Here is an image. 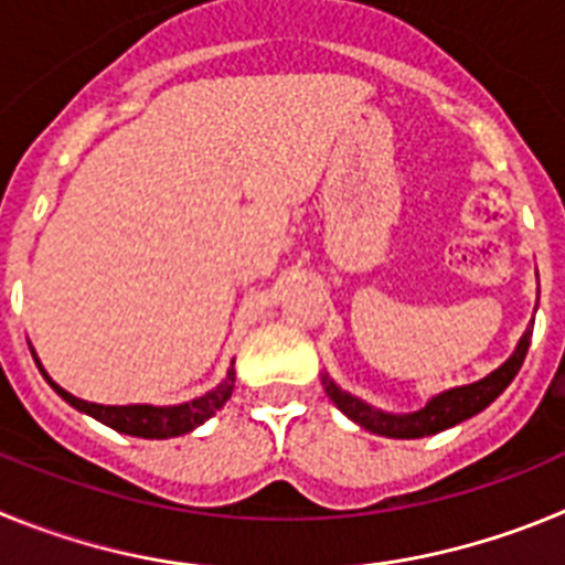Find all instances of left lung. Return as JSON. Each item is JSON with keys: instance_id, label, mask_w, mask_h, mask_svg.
Here are the masks:
<instances>
[{"instance_id": "1", "label": "left lung", "mask_w": 565, "mask_h": 565, "mask_svg": "<svg viewBox=\"0 0 565 565\" xmlns=\"http://www.w3.org/2000/svg\"><path fill=\"white\" fill-rule=\"evenodd\" d=\"M529 339H532V326L523 331L518 348L501 367H495L489 376L478 379V382L472 384H461V387H450V391L436 393V396L416 413L379 411L373 404L362 402L359 396H351L348 391H342L328 373H322V384H326L328 398H331L351 422L364 427V430H371L384 438L436 436V433L447 430V427H456V424L467 422V418L487 411L489 404L495 402V398L507 391L509 384H512V379L518 376V371H521L523 359H526Z\"/></svg>"}]
</instances>
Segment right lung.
Instances as JSON below:
<instances>
[{
  "mask_svg": "<svg viewBox=\"0 0 565 565\" xmlns=\"http://www.w3.org/2000/svg\"><path fill=\"white\" fill-rule=\"evenodd\" d=\"M36 359V353H33ZM39 371L42 376L47 379L50 387L58 393L67 404H73L76 411L87 413L96 422L107 424L113 430L124 433V436H135V438H174V436H186L192 433L194 427H201L203 422L214 416V413L221 411L223 404L232 398L234 391V362L232 367L226 371V379H223L217 387H212L203 396L192 398V402L183 404H169V407H154V404H96V402H84V398L73 396L64 387H58L53 379L47 376V371L42 367V362L36 359Z\"/></svg>",
  "mask_w": 565,
  "mask_h": 565,
  "instance_id": "obj_1",
  "label": "right lung"
}]
</instances>
